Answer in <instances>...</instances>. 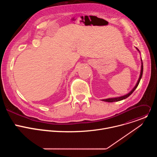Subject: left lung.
Returning <instances> with one entry per match:
<instances>
[{"instance_id":"1","label":"left lung","mask_w":157,"mask_h":157,"mask_svg":"<svg viewBox=\"0 0 157 157\" xmlns=\"http://www.w3.org/2000/svg\"><path fill=\"white\" fill-rule=\"evenodd\" d=\"M137 48V50L139 52V49H138L137 48ZM141 61H142V66H141L140 75V77H139V80H138V81H137V82L136 86L133 88L132 90L129 93H128V94H125V95H124V96H123L117 97V98H109V99H103L102 101H105V102H117V101H122V100H123V99H126L127 98H128V96H130L133 93V92L134 91H135L137 87V86H138V85H139V82H140V81L141 78H142V74H143V63H142V60H141Z\"/></svg>"}]
</instances>
